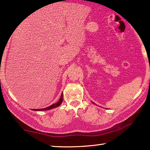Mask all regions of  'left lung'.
<instances>
[{"label":"left lung","instance_id":"obj_1","mask_svg":"<svg viewBox=\"0 0 150 150\" xmlns=\"http://www.w3.org/2000/svg\"><path fill=\"white\" fill-rule=\"evenodd\" d=\"M93 104H94V103H93Z\"/></svg>","mask_w":150,"mask_h":150}]
</instances>
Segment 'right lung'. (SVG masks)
Here are the masks:
<instances>
[{
  "label": "right lung",
  "instance_id": "obj_1",
  "mask_svg": "<svg viewBox=\"0 0 150 150\" xmlns=\"http://www.w3.org/2000/svg\"><path fill=\"white\" fill-rule=\"evenodd\" d=\"M63 93L62 94H61V98L60 99H59V100L58 102H57V103H54L52 104V105H50V106H48V107H46V108H40V109H32L33 110H37V111H40V110H50V109H52V108H54L56 107H58V106H59L61 104V103H62L63 102Z\"/></svg>",
  "mask_w": 150,
  "mask_h": 150
}]
</instances>
